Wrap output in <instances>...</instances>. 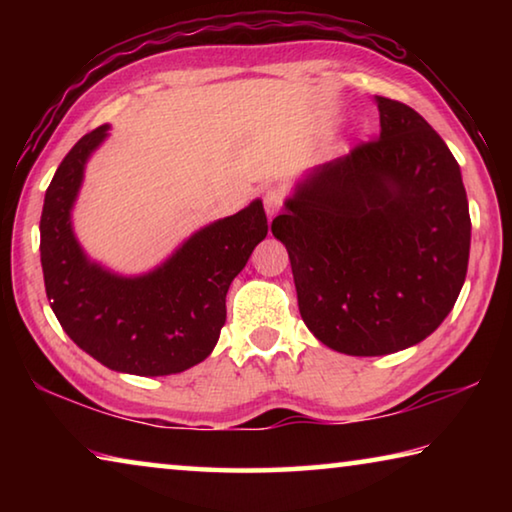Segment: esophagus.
I'll list each match as a JSON object with an SVG mask.
<instances>
[{
	"mask_svg": "<svg viewBox=\"0 0 512 512\" xmlns=\"http://www.w3.org/2000/svg\"><path fill=\"white\" fill-rule=\"evenodd\" d=\"M284 205V192L282 189H268L264 194V207H266V214L268 216H275L277 212L282 210Z\"/></svg>",
	"mask_w": 512,
	"mask_h": 512,
	"instance_id": "esophagus-1",
	"label": "esophagus"
}]
</instances>
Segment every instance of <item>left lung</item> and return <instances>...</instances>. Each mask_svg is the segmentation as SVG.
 <instances>
[{"label":"left lung","mask_w":512,"mask_h":512,"mask_svg":"<svg viewBox=\"0 0 512 512\" xmlns=\"http://www.w3.org/2000/svg\"><path fill=\"white\" fill-rule=\"evenodd\" d=\"M377 108L379 137L309 173L271 225L309 332L352 357L400 352L436 332L470 259L452 151L406 103L377 97Z\"/></svg>","instance_id":"left-lung-1"}]
</instances>
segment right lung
Listing matches in <instances>:
<instances>
[{
  "label": "right lung",
  "mask_w": 512,
  "mask_h": 512,
  "mask_svg": "<svg viewBox=\"0 0 512 512\" xmlns=\"http://www.w3.org/2000/svg\"><path fill=\"white\" fill-rule=\"evenodd\" d=\"M106 135L108 126L83 135L47 187L40 216L47 298L69 339L106 368L140 377L183 372L219 341L225 293L268 232L264 205L253 201L205 225L151 273H110L85 257L69 216L85 162Z\"/></svg>",
  "instance_id": "obj_1"
}]
</instances>
